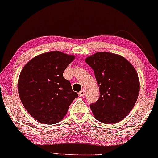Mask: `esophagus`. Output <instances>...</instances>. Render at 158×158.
Wrapping results in <instances>:
<instances>
[{
    "label": "esophagus",
    "mask_w": 158,
    "mask_h": 158,
    "mask_svg": "<svg viewBox=\"0 0 158 158\" xmlns=\"http://www.w3.org/2000/svg\"><path fill=\"white\" fill-rule=\"evenodd\" d=\"M78 95H79L80 97L84 96V95H85V91H84V90L82 89V90H81V91H80L79 93H78Z\"/></svg>",
    "instance_id": "34e87169"
}]
</instances>
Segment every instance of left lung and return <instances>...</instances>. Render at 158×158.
<instances>
[{
  "mask_svg": "<svg viewBox=\"0 0 158 158\" xmlns=\"http://www.w3.org/2000/svg\"><path fill=\"white\" fill-rule=\"evenodd\" d=\"M93 69L100 96L90 104L95 118L110 124L124 119L131 111L139 93L135 69L123 56L98 52L85 60Z\"/></svg>",
  "mask_w": 158,
  "mask_h": 158,
  "instance_id": "8db88e82",
  "label": "left lung"
}]
</instances>
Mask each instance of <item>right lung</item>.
Masks as SVG:
<instances>
[{
  "label": "right lung",
  "instance_id": "1",
  "mask_svg": "<svg viewBox=\"0 0 158 158\" xmlns=\"http://www.w3.org/2000/svg\"><path fill=\"white\" fill-rule=\"evenodd\" d=\"M74 59L73 55L51 51L33 58L21 72L19 97L27 111L41 123L53 125L61 121L78 97L69 81L63 77Z\"/></svg>",
  "mask_w": 158,
  "mask_h": 158
}]
</instances>
